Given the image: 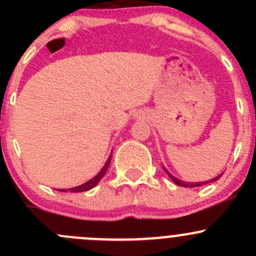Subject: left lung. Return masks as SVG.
Wrapping results in <instances>:
<instances>
[{"mask_svg": "<svg viewBox=\"0 0 256 256\" xmlns=\"http://www.w3.org/2000/svg\"><path fill=\"white\" fill-rule=\"evenodd\" d=\"M164 172H166L167 174H168L170 176V178H171L172 180H174V183H176L177 186H180V187H200V186H204V184H207V183H210V182H214V180H218L219 178L222 177V174H218V176H216V178H213V180H204V182H184V180H178V178H176V177H174L172 176L171 174H170L168 171H167L166 168H164Z\"/></svg>", "mask_w": 256, "mask_h": 256, "instance_id": "left-lung-1", "label": "left lung"}]
</instances>
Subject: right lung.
I'll return each instance as SVG.
<instances>
[{
	"instance_id": "1",
	"label": "right lung",
	"mask_w": 256,
	"mask_h": 256,
	"mask_svg": "<svg viewBox=\"0 0 256 256\" xmlns=\"http://www.w3.org/2000/svg\"><path fill=\"white\" fill-rule=\"evenodd\" d=\"M110 161H112V154H110L109 158H108V161L105 162L104 167L100 170V172L96 174V176L92 177V180H89L88 182L82 183V184L76 186V187H73V188H69L68 190L69 192H85V190H92V188H94L95 186L100 182V180L104 177V174H106L108 168H109V166H110ZM60 190V192H66V190Z\"/></svg>"
}]
</instances>
